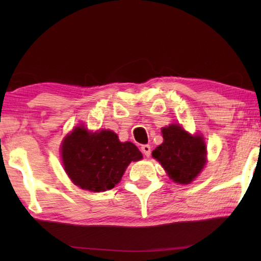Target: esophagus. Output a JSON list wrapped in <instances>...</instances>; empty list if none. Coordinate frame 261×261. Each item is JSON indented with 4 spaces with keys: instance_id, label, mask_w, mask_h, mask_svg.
Here are the masks:
<instances>
[{
    "instance_id": "1",
    "label": "esophagus",
    "mask_w": 261,
    "mask_h": 261,
    "mask_svg": "<svg viewBox=\"0 0 261 261\" xmlns=\"http://www.w3.org/2000/svg\"><path fill=\"white\" fill-rule=\"evenodd\" d=\"M141 151L146 157H149V156H150V153H151V147L149 145H143L141 147Z\"/></svg>"
}]
</instances>
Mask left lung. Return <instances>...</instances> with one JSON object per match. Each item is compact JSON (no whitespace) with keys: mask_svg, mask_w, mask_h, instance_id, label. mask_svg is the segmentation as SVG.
I'll use <instances>...</instances> for the list:
<instances>
[{"mask_svg":"<svg viewBox=\"0 0 261 261\" xmlns=\"http://www.w3.org/2000/svg\"><path fill=\"white\" fill-rule=\"evenodd\" d=\"M164 142L152 151L169 178L178 184H191L206 164V146L201 135L192 136L179 124L162 129Z\"/></svg>","mask_w":261,"mask_h":261,"instance_id":"left-lung-1","label":"left lung"}]
</instances>
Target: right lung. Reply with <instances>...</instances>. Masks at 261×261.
Returning a JSON list of instances; mask_svg holds the SVG:
<instances>
[{"label":"right lung","instance_id":"1","mask_svg":"<svg viewBox=\"0 0 261 261\" xmlns=\"http://www.w3.org/2000/svg\"><path fill=\"white\" fill-rule=\"evenodd\" d=\"M62 159L75 185L98 193L118 184L129 164L142 159V153L132 142H120L113 131L91 132L80 125L65 137Z\"/></svg>","mask_w":261,"mask_h":261}]
</instances>
